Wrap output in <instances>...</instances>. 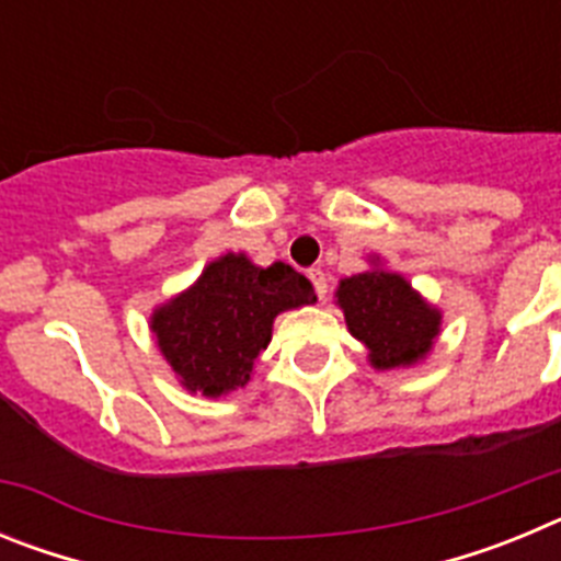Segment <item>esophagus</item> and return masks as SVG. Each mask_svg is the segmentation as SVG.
<instances>
[{
  "mask_svg": "<svg viewBox=\"0 0 561 561\" xmlns=\"http://www.w3.org/2000/svg\"><path fill=\"white\" fill-rule=\"evenodd\" d=\"M306 275H309V280L314 284L317 297H320V300H325V295H329V277H325V272L323 270H309Z\"/></svg>",
  "mask_w": 561,
  "mask_h": 561,
  "instance_id": "1",
  "label": "esophagus"
}]
</instances>
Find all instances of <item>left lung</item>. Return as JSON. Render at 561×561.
Masks as SVG:
<instances>
[{
    "label": "left lung",
    "instance_id": "1",
    "mask_svg": "<svg viewBox=\"0 0 561 561\" xmlns=\"http://www.w3.org/2000/svg\"><path fill=\"white\" fill-rule=\"evenodd\" d=\"M351 334L370 351L376 368L413 365L438 334L440 314L430 309L396 272H362L336 289Z\"/></svg>",
    "mask_w": 561,
    "mask_h": 561
}]
</instances>
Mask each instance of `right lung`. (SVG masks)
Segmentation results:
<instances>
[{"mask_svg":"<svg viewBox=\"0 0 561 561\" xmlns=\"http://www.w3.org/2000/svg\"><path fill=\"white\" fill-rule=\"evenodd\" d=\"M314 304V286L289 264L266 270L244 255L213 261L193 289L151 320L160 351L187 390L221 396L247 385L280 311Z\"/></svg>","mask_w":561,"mask_h":561,"instance_id":"obj_1","label":"right lung"}]
</instances>
